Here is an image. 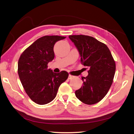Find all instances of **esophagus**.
I'll return each instance as SVG.
<instances>
[{"instance_id":"obj_1","label":"esophagus","mask_w":134,"mask_h":134,"mask_svg":"<svg viewBox=\"0 0 134 134\" xmlns=\"http://www.w3.org/2000/svg\"><path fill=\"white\" fill-rule=\"evenodd\" d=\"M74 77V76H72V75H71V74H69V79H70V80H71V79H73Z\"/></svg>"}]
</instances>
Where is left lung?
<instances>
[{
	"label": "left lung",
	"mask_w": 134,
	"mask_h": 134,
	"mask_svg": "<svg viewBox=\"0 0 134 134\" xmlns=\"http://www.w3.org/2000/svg\"><path fill=\"white\" fill-rule=\"evenodd\" d=\"M81 57V63L88 69L83 77V85L76 90V97L83 103L93 105L105 97L114 78L116 64L106 45L87 35H70Z\"/></svg>",
	"instance_id": "left-lung-1"
}]
</instances>
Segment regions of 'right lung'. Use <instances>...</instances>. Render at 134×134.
<instances>
[{
  "label": "right lung",
  "mask_w": 134,
  "mask_h": 134,
  "mask_svg": "<svg viewBox=\"0 0 134 134\" xmlns=\"http://www.w3.org/2000/svg\"><path fill=\"white\" fill-rule=\"evenodd\" d=\"M64 38L58 35L38 38L22 53L18 60V75L25 91L38 105L53 100L61 84L69 77L65 71L55 73L48 69V63L54 58V44Z\"/></svg>",
  "instance_id": "1"
}]
</instances>
